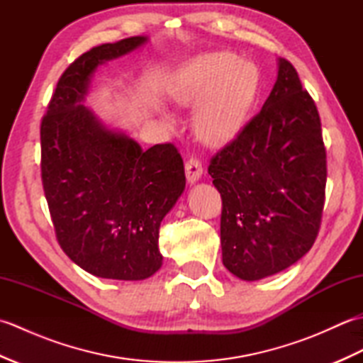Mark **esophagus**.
Returning <instances> with one entry per match:
<instances>
[{"label":"esophagus","instance_id":"1","mask_svg":"<svg viewBox=\"0 0 363 363\" xmlns=\"http://www.w3.org/2000/svg\"><path fill=\"white\" fill-rule=\"evenodd\" d=\"M203 174V165L196 157H190L186 162V176L189 182H196Z\"/></svg>","mask_w":363,"mask_h":363}]
</instances>
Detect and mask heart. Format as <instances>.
<instances>
[{"label":"heart","instance_id":"heart-1","mask_svg":"<svg viewBox=\"0 0 363 363\" xmlns=\"http://www.w3.org/2000/svg\"><path fill=\"white\" fill-rule=\"evenodd\" d=\"M259 90L257 68L234 52L215 51L191 59L177 72L172 95L196 109L195 129L207 145H223L237 135Z\"/></svg>","mask_w":363,"mask_h":363}]
</instances>
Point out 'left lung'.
Here are the masks:
<instances>
[{"label":"left lung","mask_w":363,"mask_h":363,"mask_svg":"<svg viewBox=\"0 0 363 363\" xmlns=\"http://www.w3.org/2000/svg\"><path fill=\"white\" fill-rule=\"evenodd\" d=\"M221 195L223 265L243 281L295 264L318 235L326 148L309 91L287 59L272 94L207 167Z\"/></svg>","instance_id":"8db88e82"}]
</instances>
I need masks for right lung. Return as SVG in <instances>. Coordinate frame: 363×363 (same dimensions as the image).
Masks as SVG:
<instances>
[{"label": "right lung", "mask_w": 363, "mask_h": 363, "mask_svg": "<svg viewBox=\"0 0 363 363\" xmlns=\"http://www.w3.org/2000/svg\"><path fill=\"white\" fill-rule=\"evenodd\" d=\"M145 42L135 35L81 54L59 78L40 123L42 184L57 242L104 279L142 281L157 272L160 221L186 187L173 143L143 151L81 104L99 64Z\"/></svg>", "instance_id": "obj_1"}]
</instances>
